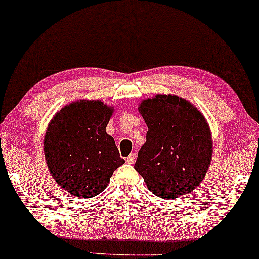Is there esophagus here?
I'll list each match as a JSON object with an SVG mask.
<instances>
[{"label":"esophagus","instance_id":"1","mask_svg":"<svg viewBox=\"0 0 259 259\" xmlns=\"http://www.w3.org/2000/svg\"><path fill=\"white\" fill-rule=\"evenodd\" d=\"M136 159H137V154L136 153H131L128 157L126 158V162H127V164H134V162H136Z\"/></svg>","mask_w":259,"mask_h":259}]
</instances>
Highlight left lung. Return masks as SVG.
<instances>
[{
  "mask_svg": "<svg viewBox=\"0 0 259 259\" xmlns=\"http://www.w3.org/2000/svg\"><path fill=\"white\" fill-rule=\"evenodd\" d=\"M148 131L134 165L151 192L164 199L185 196L199 185L212 158L210 127L185 99L159 94L139 107Z\"/></svg>",
  "mask_w": 259,
  "mask_h": 259,
  "instance_id": "left-lung-1",
  "label": "left lung"
}]
</instances>
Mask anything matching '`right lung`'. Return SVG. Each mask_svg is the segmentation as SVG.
<instances>
[{
	"mask_svg": "<svg viewBox=\"0 0 259 259\" xmlns=\"http://www.w3.org/2000/svg\"><path fill=\"white\" fill-rule=\"evenodd\" d=\"M112 113L99 100H80L65 106L49 123L44 141L49 172L74 197L101 193L125 162L106 132Z\"/></svg>",
	"mask_w": 259,
	"mask_h": 259,
	"instance_id": "right-lung-1",
	"label": "right lung"
}]
</instances>
